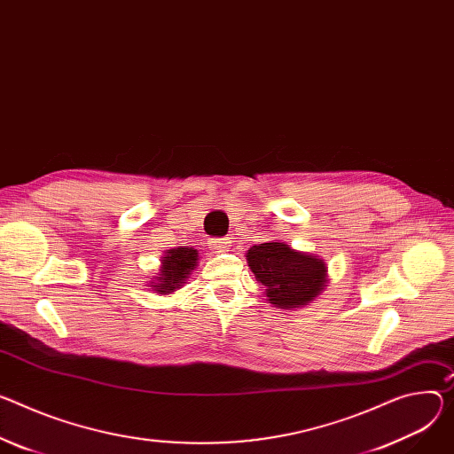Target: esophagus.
<instances>
[{"label":"esophagus","mask_w":454,"mask_h":454,"mask_svg":"<svg viewBox=\"0 0 454 454\" xmlns=\"http://www.w3.org/2000/svg\"><path fill=\"white\" fill-rule=\"evenodd\" d=\"M226 244H228V239H212L210 240V246L214 252H223L226 248Z\"/></svg>","instance_id":"1"}]
</instances>
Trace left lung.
<instances>
[{
    "label": "left lung",
    "mask_w": 454,
    "mask_h": 454,
    "mask_svg": "<svg viewBox=\"0 0 454 454\" xmlns=\"http://www.w3.org/2000/svg\"><path fill=\"white\" fill-rule=\"evenodd\" d=\"M257 282L273 308L308 306L327 286V266L315 255L292 250L284 242L252 246L246 254Z\"/></svg>",
    "instance_id": "left-lung-1"
}]
</instances>
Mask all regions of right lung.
Masks as SVG:
<instances>
[{"instance_id":"obj_1","label":"right lung","mask_w":454,"mask_h":454,"mask_svg":"<svg viewBox=\"0 0 454 454\" xmlns=\"http://www.w3.org/2000/svg\"><path fill=\"white\" fill-rule=\"evenodd\" d=\"M197 261L199 254L193 248H183L181 246V248L168 250L160 259L159 277L150 282L152 290L159 295H170L179 286H184V280L197 266Z\"/></svg>"}]
</instances>
